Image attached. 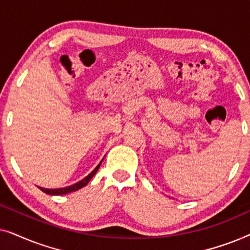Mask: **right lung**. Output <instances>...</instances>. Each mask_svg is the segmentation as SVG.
I'll return each instance as SVG.
<instances>
[{"label":"right lung","instance_id":"1","mask_svg":"<svg viewBox=\"0 0 250 250\" xmlns=\"http://www.w3.org/2000/svg\"><path fill=\"white\" fill-rule=\"evenodd\" d=\"M100 165H101V163L99 164V165L95 167V168L92 170V172L88 174V175L85 177V179L80 181V182L73 184V186H69V187H66V188H60V189H45V188L39 187V189L42 190L44 193L52 194V196H60V194H66V193H69V192H74V191L80 190L81 188L85 187L88 182H90V180L95 175V173L98 172V169H99V167H100Z\"/></svg>","mask_w":250,"mask_h":250}]
</instances>
